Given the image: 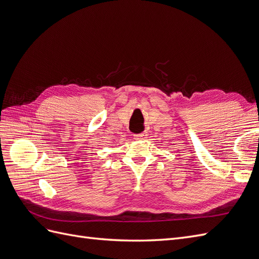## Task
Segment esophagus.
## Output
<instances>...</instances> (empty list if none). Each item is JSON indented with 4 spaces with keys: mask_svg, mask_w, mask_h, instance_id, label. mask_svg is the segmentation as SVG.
Masks as SVG:
<instances>
[{
    "mask_svg": "<svg viewBox=\"0 0 259 259\" xmlns=\"http://www.w3.org/2000/svg\"><path fill=\"white\" fill-rule=\"evenodd\" d=\"M146 136H147V133H146V132H143V133H140V134L135 135V139H143V138H145Z\"/></svg>",
    "mask_w": 259,
    "mask_h": 259,
    "instance_id": "1",
    "label": "esophagus"
}]
</instances>
